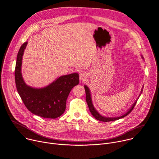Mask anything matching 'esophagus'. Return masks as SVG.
I'll return each instance as SVG.
<instances>
[{
    "instance_id": "1",
    "label": "esophagus",
    "mask_w": 159,
    "mask_h": 159,
    "mask_svg": "<svg viewBox=\"0 0 159 159\" xmlns=\"http://www.w3.org/2000/svg\"><path fill=\"white\" fill-rule=\"evenodd\" d=\"M88 77V74L85 72H82L80 74V80L82 82L85 81Z\"/></svg>"
}]
</instances>
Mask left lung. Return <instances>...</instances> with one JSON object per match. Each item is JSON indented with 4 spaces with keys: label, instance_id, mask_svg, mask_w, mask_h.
<instances>
[{
    "label": "left lung",
    "instance_id": "1",
    "mask_svg": "<svg viewBox=\"0 0 159 159\" xmlns=\"http://www.w3.org/2000/svg\"><path fill=\"white\" fill-rule=\"evenodd\" d=\"M142 58L143 60H144L143 57L142 55H141ZM84 88H85V98H86V102L87 103V105H88V107H89V109L90 110V112H91V114L93 115V116L98 120H99L101 121H104V122H108V121H116V120H120L121 118H123L124 117H125L126 116H127L129 113L133 110V107H134L136 103H137V100L138 99L140 98L142 91H143V86L141 90V93L140 94V95L139 96V98L138 99L134 101V102L132 104V106L129 107V109L125 113V114L122 115L121 116H118V117H106V116H102L101 115H100L99 112L95 109V107H94V105L93 104V101H92V98H91V94H90V89L86 85H84Z\"/></svg>",
    "mask_w": 159,
    "mask_h": 159
}]
</instances>
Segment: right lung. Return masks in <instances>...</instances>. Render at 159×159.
<instances>
[{
    "label": "right lung",
    "instance_id": "obj_1",
    "mask_svg": "<svg viewBox=\"0 0 159 159\" xmlns=\"http://www.w3.org/2000/svg\"><path fill=\"white\" fill-rule=\"evenodd\" d=\"M28 41L22 44L17 56L15 81L17 92L27 109L33 114L55 119L65 111L66 99L72 89L79 84L77 73L60 76L47 86L34 88L28 85L22 76V59Z\"/></svg>",
    "mask_w": 159,
    "mask_h": 159
}]
</instances>
